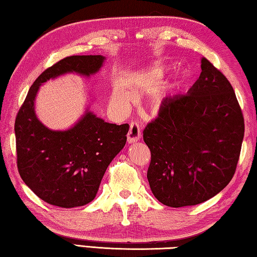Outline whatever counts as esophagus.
<instances>
[{
  "instance_id": "esophagus-1",
  "label": "esophagus",
  "mask_w": 257,
  "mask_h": 257,
  "mask_svg": "<svg viewBox=\"0 0 257 257\" xmlns=\"http://www.w3.org/2000/svg\"><path fill=\"white\" fill-rule=\"evenodd\" d=\"M141 139V130L140 125L137 122H132L130 124V130L127 133V143H137Z\"/></svg>"
}]
</instances>
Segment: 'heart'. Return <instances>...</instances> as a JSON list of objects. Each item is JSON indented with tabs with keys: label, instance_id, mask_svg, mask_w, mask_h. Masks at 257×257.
Here are the masks:
<instances>
[{
	"label": "heart",
	"instance_id": "b5f03b06",
	"mask_svg": "<svg viewBox=\"0 0 257 257\" xmlns=\"http://www.w3.org/2000/svg\"><path fill=\"white\" fill-rule=\"evenodd\" d=\"M131 97H132V94H131V90L123 80H116L113 86L112 93V99L114 103L125 107V106L130 104Z\"/></svg>",
	"mask_w": 257,
	"mask_h": 257
}]
</instances>
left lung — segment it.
Segmentation results:
<instances>
[{
  "instance_id": "8db88e82",
  "label": "left lung",
  "mask_w": 257,
  "mask_h": 257,
  "mask_svg": "<svg viewBox=\"0 0 257 257\" xmlns=\"http://www.w3.org/2000/svg\"><path fill=\"white\" fill-rule=\"evenodd\" d=\"M244 130L233 87L202 58L199 79L186 95L164 99L158 117L143 131L154 197L179 208L216 196L234 176Z\"/></svg>"
}]
</instances>
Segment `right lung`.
Listing matches in <instances>:
<instances>
[{
  "label": "right lung",
  "instance_id": "1",
  "mask_svg": "<svg viewBox=\"0 0 257 257\" xmlns=\"http://www.w3.org/2000/svg\"><path fill=\"white\" fill-rule=\"evenodd\" d=\"M103 56H71L38 77L17 115L14 131L18 170L24 183L48 204L61 208L94 200L106 169L126 143L128 124L105 122L86 109L66 131L48 128L38 119L35 100L40 86L65 74L89 77L98 72Z\"/></svg>",
  "mask_w": 257,
  "mask_h": 257
}]
</instances>
